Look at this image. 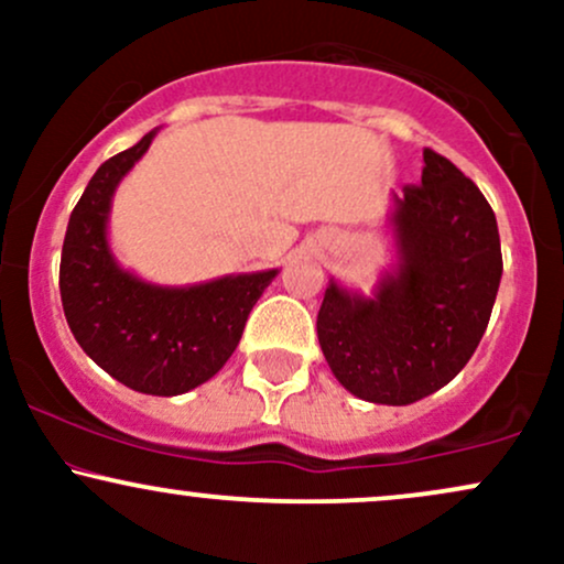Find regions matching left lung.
<instances>
[{"instance_id":"obj_1","label":"left lung","mask_w":564,"mask_h":564,"mask_svg":"<svg viewBox=\"0 0 564 564\" xmlns=\"http://www.w3.org/2000/svg\"><path fill=\"white\" fill-rule=\"evenodd\" d=\"M400 270L373 300L326 289L318 341L334 377L360 400L408 405L469 364L488 328L501 241L480 187L432 148L422 183L394 200Z\"/></svg>"}]
</instances>
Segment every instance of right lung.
Returning a JSON list of instances; mask_svg holds the SVG:
<instances>
[{"instance_id":"right-lung-1","label":"right lung","mask_w":564,"mask_h":564,"mask_svg":"<svg viewBox=\"0 0 564 564\" xmlns=\"http://www.w3.org/2000/svg\"><path fill=\"white\" fill-rule=\"evenodd\" d=\"M153 134L100 164L84 187L63 241L61 300L70 334L102 371L134 392L172 398L228 364L251 307L278 270L164 289L113 262L106 241L111 196Z\"/></svg>"}]
</instances>
